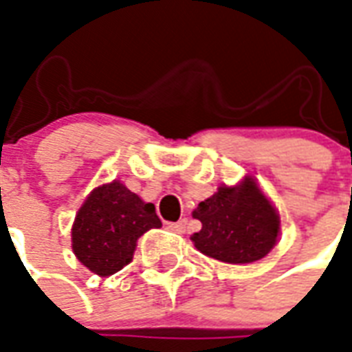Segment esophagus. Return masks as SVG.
<instances>
[{
  "label": "esophagus",
  "instance_id": "34e87169",
  "mask_svg": "<svg viewBox=\"0 0 352 352\" xmlns=\"http://www.w3.org/2000/svg\"><path fill=\"white\" fill-rule=\"evenodd\" d=\"M169 231H173V233H184V229H186V220H179V222H171L168 223Z\"/></svg>",
  "mask_w": 352,
  "mask_h": 352
}]
</instances>
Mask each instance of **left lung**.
<instances>
[{
	"label": "left lung",
	"instance_id": "1",
	"mask_svg": "<svg viewBox=\"0 0 352 352\" xmlns=\"http://www.w3.org/2000/svg\"><path fill=\"white\" fill-rule=\"evenodd\" d=\"M192 216L201 222V231L192 235L194 246L229 265L263 259L280 233V216L252 177L236 186H220Z\"/></svg>",
	"mask_w": 352,
	"mask_h": 352
}]
</instances>
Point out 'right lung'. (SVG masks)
<instances>
[{"label": "right lung", "mask_w": 352, "mask_h": 352, "mask_svg": "<svg viewBox=\"0 0 352 352\" xmlns=\"http://www.w3.org/2000/svg\"><path fill=\"white\" fill-rule=\"evenodd\" d=\"M160 226L153 203L113 181L93 190L80 207L72 226V250L91 272L116 274L132 261L138 239Z\"/></svg>", "instance_id": "right-lung-1"}]
</instances>
